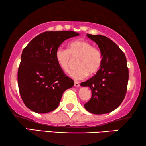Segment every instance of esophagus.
<instances>
[{
	"label": "esophagus",
	"instance_id": "esophagus-1",
	"mask_svg": "<svg viewBox=\"0 0 146 146\" xmlns=\"http://www.w3.org/2000/svg\"><path fill=\"white\" fill-rule=\"evenodd\" d=\"M74 86L76 87H79L80 86V83L78 82H76V81L74 82Z\"/></svg>",
	"mask_w": 146,
	"mask_h": 146
}]
</instances>
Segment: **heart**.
<instances>
[{
    "instance_id": "heart-1",
    "label": "heart",
    "mask_w": 146,
    "mask_h": 146,
    "mask_svg": "<svg viewBox=\"0 0 146 146\" xmlns=\"http://www.w3.org/2000/svg\"><path fill=\"white\" fill-rule=\"evenodd\" d=\"M55 57L59 67L63 71L68 70L73 59H76V68L69 72V75L75 80L84 78L88 74H95L100 68L103 54L100 49L94 47L92 43L85 40H77L68 44V49L58 48Z\"/></svg>"
}]
</instances>
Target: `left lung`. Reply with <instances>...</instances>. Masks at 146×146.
Wrapping results in <instances>:
<instances>
[{"mask_svg": "<svg viewBox=\"0 0 146 146\" xmlns=\"http://www.w3.org/2000/svg\"><path fill=\"white\" fill-rule=\"evenodd\" d=\"M103 54L100 68L96 75L80 84L92 90V97L84 104L94 114L110 113L122 102L127 92L129 72L124 53L116 44L102 35L87 34Z\"/></svg>", "mask_w": 146, "mask_h": 146, "instance_id": "1", "label": "left lung"}]
</instances>
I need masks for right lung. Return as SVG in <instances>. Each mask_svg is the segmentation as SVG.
I'll list each match as a JSON object with an SVG mask.
<instances>
[{"label":"right lung","mask_w":146,"mask_h":146,"mask_svg":"<svg viewBox=\"0 0 146 146\" xmlns=\"http://www.w3.org/2000/svg\"><path fill=\"white\" fill-rule=\"evenodd\" d=\"M79 36L73 31H46L30 42L23 50L18 70V85L28 108L45 113L56 109L66 90L73 80L59 67L56 50L66 40Z\"/></svg>","instance_id":"obj_1"}]
</instances>
